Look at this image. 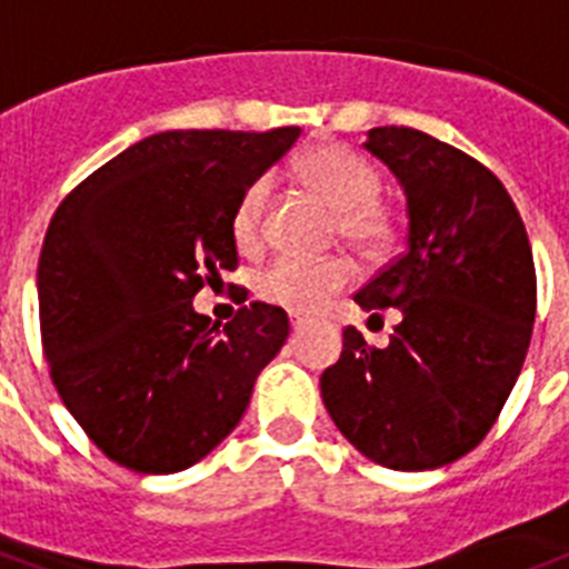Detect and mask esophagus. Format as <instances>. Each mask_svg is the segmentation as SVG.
<instances>
[{
  "label": "esophagus",
  "mask_w": 569,
  "mask_h": 569,
  "mask_svg": "<svg viewBox=\"0 0 569 569\" xmlns=\"http://www.w3.org/2000/svg\"><path fill=\"white\" fill-rule=\"evenodd\" d=\"M289 323H292V329H300V327H303V315L292 312V315H289Z\"/></svg>",
  "instance_id": "esophagus-1"
}]
</instances>
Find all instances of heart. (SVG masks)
I'll return each instance as SVG.
<instances>
[{"label": "heart", "mask_w": 569, "mask_h": 569, "mask_svg": "<svg viewBox=\"0 0 569 569\" xmlns=\"http://www.w3.org/2000/svg\"><path fill=\"white\" fill-rule=\"evenodd\" d=\"M300 181L336 211V237H341L356 254L379 257L393 240V219L379 202L381 176L370 161L341 144H321L309 150L298 164ZM269 179H257L233 208L231 233L242 251H254L266 231ZM352 266L343 257H274L257 274L254 292L274 307L309 312L318 309L343 286H350Z\"/></svg>", "instance_id": "b5f03b06"}]
</instances>
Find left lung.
I'll return each instance as SVG.
<instances>
[{
	"instance_id": "left-lung-1",
	"label": "left lung",
	"mask_w": 569,
	"mask_h": 569,
	"mask_svg": "<svg viewBox=\"0 0 569 569\" xmlns=\"http://www.w3.org/2000/svg\"><path fill=\"white\" fill-rule=\"evenodd\" d=\"M365 147L402 181L408 246L352 298L402 321L381 350L343 329L321 396L373 462L439 469L480 446L518 381L536 323L532 248L512 196L462 150L410 127H376Z\"/></svg>"
}]
</instances>
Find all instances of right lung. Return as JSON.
I'll list each match as a JSON object with an SVG mask.
<instances>
[{
	"mask_svg": "<svg viewBox=\"0 0 569 569\" xmlns=\"http://www.w3.org/2000/svg\"><path fill=\"white\" fill-rule=\"evenodd\" d=\"M298 136L159 132L86 176L51 217L42 352L71 417L123 469L173 475L211 455L283 347L280 307L254 300L219 329L193 295L240 266L233 208Z\"/></svg>",
	"mask_w": 569,
	"mask_h": 569,
	"instance_id": "obj_1",
	"label": "right lung"
}]
</instances>
